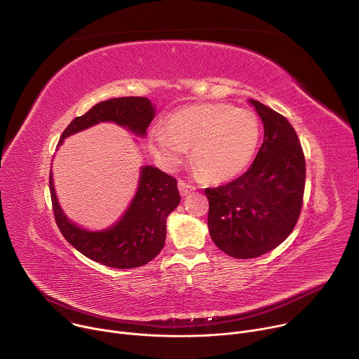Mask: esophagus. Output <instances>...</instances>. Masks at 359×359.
Here are the masks:
<instances>
[{"label": "esophagus", "instance_id": "esophagus-1", "mask_svg": "<svg viewBox=\"0 0 359 359\" xmlns=\"http://www.w3.org/2000/svg\"><path fill=\"white\" fill-rule=\"evenodd\" d=\"M177 186H179V191H180V194H182L183 197L187 196V194H190V193L194 190L193 186H190L189 183H186V182H183V180H179Z\"/></svg>", "mask_w": 359, "mask_h": 359}]
</instances>
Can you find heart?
<instances>
[{
    "label": "heart",
    "instance_id": "obj_1",
    "mask_svg": "<svg viewBox=\"0 0 359 359\" xmlns=\"http://www.w3.org/2000/svg\"><path fill=\"white\" fill-rule=\"evenodd\" d=\"M262 123L255 112L227 104H196L173 111L165 130L151 129L149 147L165 166L176 168L191 147V162L215 183L241 175L257 151Z\"/></svg>",
    "mask_w": 359,
    "mask_h": 359
}]
</instances>
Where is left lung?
Listing matches in <instances>:
<instances>
[{"instance_id":"left-lung-1","label":"left lung","mask_w":359,"mask_h":359,"mask_svg":"<svg viewBox=\"0 0 359 359\" xmlns=\"http://www.w3.org/2000/svg\"><path fill=\"white\" fill-rule=\"evenodd\" d=\"M264 125V140L248 170L236 180L206 189L209 233L234 259H254L280 245L301 213L305 159L291 123L248 99Z\"/></svg>"}]
</instances>
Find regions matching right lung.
Returning <instances> with one entry per match:
<instances>
[{"instance_id":"add662e5","label":"right lung","mask_w":359,"mask_h":359,"mask_svg":"<svg viewBox=\"0 0 359 359\" xmlns=\"http://www.w3.org/2000/svg\"><path fill=\"white\" fill-rule=\"evenodd\" d=\"M156 115V107L147 97H114L75 118L64 130L58 147L78 132L102 122H114L136 136ZM55 222L67 241L85 257L114 269H135L147 264L162 251L166 240V222L180 203L177 180L155 166H142L136 193L122 217L105 230H86L71 222L58 201L53 170L49 176Z\"/></svg>"}]
</instances>
